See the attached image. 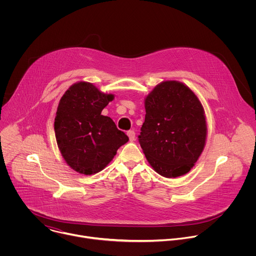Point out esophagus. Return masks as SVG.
Segmentation results:
<instances>
[{"instance_id":"1","label":"esophagus","mask_w":256,"mask_h":256,"mask_svg":"<svg viewBox=\"0 0 256 256\" xmlns=\"http://www.w3.org/2000/svg\"><path fill=\"white\" fill-rule=\"evenodd\" d=\"M126 134H128V138H130V142L134 140V138H136V134H134V130H128Z\"/></svg>"}]
</instances>
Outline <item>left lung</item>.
<instances>
[{"mask_svg": "<svg viewBox=\"0 0 256 256\" xmlns=\"http://www.w3.org/2000/svg\"><path fill=\"white\" fill-rule=\"evenodd\" d=\"M138 142L153 169L167 178L190 171L204 151L206 122L198 96L184 83L164 81L144 98Z\"/></svg>", "mask_w": 256, "mask_h": 256, "instance_id": "8db88e82", "label": "left lung"}]
</instances>
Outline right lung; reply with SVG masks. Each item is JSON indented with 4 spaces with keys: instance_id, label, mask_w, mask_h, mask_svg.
I'll return each instance as SVG.
<instances>
[{
    "instance_id": "right-lung-1",
    "label": "right lung",
    "mask_w": 256,
    "mask_h": 256,
    "mask_svg": "<svg viewBox=\"0 0 256 256\" xmlns=\"http://www.w3.org/2000/svg\"><path fill=\"white\" fill-rule=\"evenodd\" d=\"M114 98L91 83L78 82L60 100L54 118L58 147L66 164L81 174L104 169L128 140L110 118L101 114Z\"/></svg>"
}]
</instances>
